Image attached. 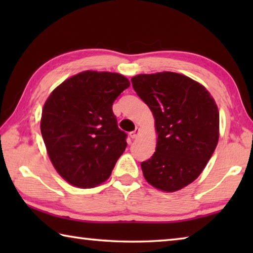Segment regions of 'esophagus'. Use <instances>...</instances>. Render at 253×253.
Here are the masks:
<instances>
[{"label":"esophagus","mask_w":253,"mask_h":253,"mask_svg":"<svg viewBox=\"0 0 253 253\" xmlns=\"http://www.w3.org/2000/svg\"><path fill=\"white\" fill-rule=\"evenodd\" d=\"M138 135H139V128L136 127V129L130 132V137L132 139H135V138H137V137H138Z\"/></svg>","instance_id":"34e87169"}]
</instances>
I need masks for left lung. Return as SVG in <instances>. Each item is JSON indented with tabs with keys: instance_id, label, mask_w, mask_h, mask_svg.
<instances>
[{
	"instance_id": "8db88e82",
	"label": "left lung",
	"mask_w": 253,
	"mask_h": 253,
	"mask_svg": "<svg viewBox=\"0 0 253 253\" xmlns=\"http://www.w3.org/2000/svg\"><path fill=\"white\" fill-rule=\"evenodd\" d=\"M131 84L158 135L154 155L140 164L144 177L158 190H181L199 177L219 142L215 101L202 84L175 72L138 75Z\"/></svg>"
}]
</instances>
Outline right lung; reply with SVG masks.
Masks as SVG:
<instances>
[{"label":"right lung","mask_w":253,"mask_h":253,"mask_svg":"<svg viewBox=\"0 0 253 253\" xmlns=\"http://www.w3.org/2000/svg\"><path fill=\"white\" fill-rule=\"evenodd\" d=\"M129 85L115 72L84 71L46 99L41 134L54 169L71 185L93 187L110 176L127 146L113 104Z\"/></svg>","instance_id":"add662e5"}]
</instances>
